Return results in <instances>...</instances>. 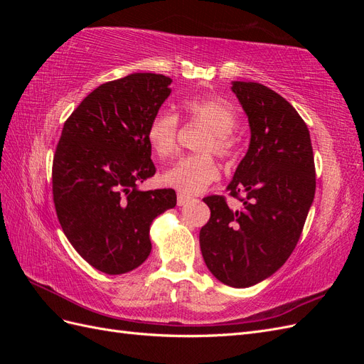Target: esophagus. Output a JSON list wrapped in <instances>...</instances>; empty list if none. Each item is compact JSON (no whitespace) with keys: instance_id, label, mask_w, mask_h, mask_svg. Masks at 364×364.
<instances>
[{"instance_id":"esophagus-1","label":"esophagus","mask_w":364,"mask_h":364,"mask_svg":"<svg viewBox=\"0 0 364 364\" xmlns=\"http://www.w3.org/2000/svg\"><path fill=\"white\" fill-rule=\"evenodd\" d=\"M190 200H191L190 196H186V194H183V193H179V194H178V205H179V206L186 205Z\"/></svg>"}]
</instances>
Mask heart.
<instances>
[{
    "mask_svg": "<svg viewBox=\"0 0 364 364\" xmlns=\"http://www.w3.org/2000/svg\"><path fill=\"white\" fill-rule=\"evenodd\" d=\"M186 121L206 127L197 142V150L205 153L183 156L161 174V181L185 194H197L218 179L220 170L211 153L230 161L237 156L238 139L234 129L238 117L234 106L218 97L186 98L181 105ZM146 138L159 158H170L178 149L179 118L170 111H159L147 126Z\"/></svg>",
    "mask_w": 364,
    "mask_h": 364,
    "instance_id": "1",
    "label": "heart"
}]
</instances>
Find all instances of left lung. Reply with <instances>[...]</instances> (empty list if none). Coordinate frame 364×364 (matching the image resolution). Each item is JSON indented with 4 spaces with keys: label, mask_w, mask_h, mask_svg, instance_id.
Returning <instances> with one entry per match:
<instances>
[{
    "label": "left lung",
    "mask_w": 364,
    "mask_h": 364,
    "mask_svg": "<svg viewBox=\"0 0 364 364\" xmlns=\"http://www.w3.org/2000/svg\"><path fill=\"white\" fill-rule=\"evenodd\" d=\"M232 91L250 126L249 150L228 185L241 206L229 208L225 196L205 197L211 217L199 238L209 272L245 289L291 255L314 199L316 168L310 132L284 97L255 82H232Z\"/></svg>",
    "instance_id": "obj_1"
}]
</instances>
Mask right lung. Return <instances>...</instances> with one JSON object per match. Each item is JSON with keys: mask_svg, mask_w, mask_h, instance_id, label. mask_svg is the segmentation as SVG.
Returning a JSON list of instances; mask_svg holds the SVG:
<instances>
[{"mask_svg": "<svg viewBox=\"0 0 364 364\" xmlns=\"http://www.w3.org/2000/svg\"><path fill=\"white\" fill-rule=\"evenodd\" d=\"M170 85L153 73L103 83L63 124L53 158L54 206L73 247L103 273L141 266L151 250V222L176 206L171 188L138 190L156 173L146 132Z\"/></svg>", "mask_w": 364, "mask_h": 364, "instance_id": "add662e5", "label": "right lung"}]
</instances>
